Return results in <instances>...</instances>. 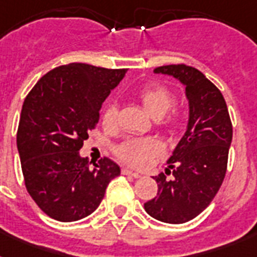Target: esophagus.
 <instances>
[{"instance_id":"34e87169","label":"esophagus","mask_w":257,"mask_h":257,"mask_svg":"<svg viewBox=\"0 0 257 257\" xmlns=\"http://www.w3.org/2000/svg\"><path fill=\"white\" fill-rule=\"evenodd\" d=\"M122 173L126 176H132V177H135V179H139L140 177V173H137V172H133V171H129L128 168H124L122 169Z\"/></svg>"}]
</instances>
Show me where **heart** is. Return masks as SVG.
Instances as JSON below:
<instances>
[{
  "mask_svg": "<svg viewBox=\"0 0 257 257\" xmlns=\"http://www.w3.org/2000/svg\"><path fill=\"white\" fill-rule=\"evenodd\" d=\"M139 97L149 116H152L156 120L164 117L173 104V94L171 90L159 84L145 86ZM117 113L118 109L116 104L109 102L105 105L101 116L105 128L112 129L116 126ZM173 121H175L173 118H169L167 125H172ZM161 152H163V147L155 139H128L116 148V155L120 157V160L135 168H145Z\"/></svg>",
  "mask_w": 257,
  "mask_h": 257,
  "instance_id": "1",
  "label": "heart"
}]
</instances>
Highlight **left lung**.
<instances>
[{
  "label": "left lung",
  "instance_id": "1",
  "mask_svg": "<svg viewBox=\"0 0 257 257\" xmlns=\"http://www.w3.org/2000/svg\"><path fill=\"white\" fill-rule=\"evenodd\" d=\"M176 78L185 86L187 129L168 159L165 173L156 176L157 196L144 204L153 219L183 224L195 219L211 204L227 172L232 143V122L223 94L200 70L187 65H167L153 70Z\"/></svg>",
  "mask_w": 257,
  "mask_h": 257
}]
</instances>
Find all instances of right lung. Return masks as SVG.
Listing matches in <instances>:
<instances>
[{"label": "right lung", "mask_w": 257, "mask_h": 257, "mask_svg": "<svg viewBox=\"0 0 257 257\" xmlns=\"http://www.w3.org/2000/svg\"><path fill=\"white\" fill-rule=\"evenodd\" d=\"M125 73L73 62L48 72L26 96L17 149L26 189L52 219L69 223L93 213L120 175L114 161L104 157L92 167L80 149Z\"/></svg>", "instance_id": "1"}]
</instances>
